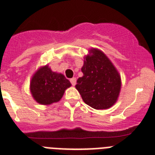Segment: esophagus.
I'll return each mask as SVG.
<instances>
[{
  "mask_svg": "<svg viewBox=\"0 0 155 155\" xmlns=\"http://www.w3.org/2000/svg\"><path fill=\"white\" fill-rule=\"evenodd\" d=\"M71 83V84L73 85V86H74L75 84H76V82H77V79L76 78H71L70 80Z\"/></svg>",
  "mask_w": 155,
  "mask_h": 155,
  "instance_id": "1",
  "label": "esophagus"
}]
</instances>
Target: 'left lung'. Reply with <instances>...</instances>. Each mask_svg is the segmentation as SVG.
<instances>
[{"label":"left lung","mask_w":155,"mask_h":155,"mask_svg":"<svg viewBox=\"0 0 155 155\" xmlns=\"http://www.w3.org/2000/svg\"><path fill=\"white\" fill-rule=\"evenodd\" d=\"M84 59L83 76L78 79L75 87L90 107L97 110L110 108L119 97L120 74L107 55L97 48H91Z\"/></svg>","instance_id":"obj_1"}]
</instances>
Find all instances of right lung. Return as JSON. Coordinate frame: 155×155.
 Masks as SVG:
<instances>
[{
    "label": "right lung",
    "instance_id": "obj_1",
    "mask_svg": "<svg viewBox=\"0 0 155 155\" xmlns=\"http://www.w3.org/2000/svg\"><path fill=\"white\" fill-rule=\"evenodd\" d=\"M71 84L61 73L52 71L48 65L36 71L30 82V91L33 98L42 105H49L58 102L65 90Z\"/></svg>",
    "mask_w": 155,
    "mask_h": 155
}]
</instances>
